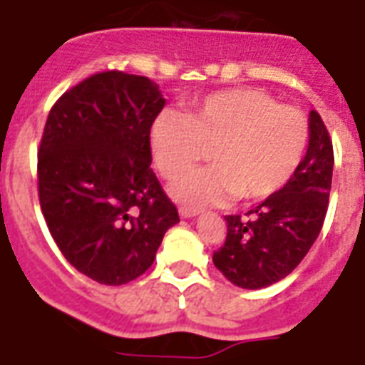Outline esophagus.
I'll use <instances>...</instances> for the list:
<instances>
[{
	"instance_id": "esophagus-1",
	"label": "esophagus",
	"mask_w": 365,
	"mask_h": 365,
	"mask_svg": "<svg viewBox=\"0 0 365 365\" xmlns=\"http://www.w3.org/2000/svg\"><path fill=\"white\" fill-rule=\"evenodd\" d=\"M199 215V210L197 209H190V207H180V217L182 218H191L197 217Z\"/></svg>"
}]
</instances>
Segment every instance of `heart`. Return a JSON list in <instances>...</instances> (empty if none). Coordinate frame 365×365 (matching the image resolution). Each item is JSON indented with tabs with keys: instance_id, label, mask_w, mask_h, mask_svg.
Here are the masks:
<instances>
[{
	"instance_id": "obj_1",
	"label": "heart",
	"mask_w": 365,
	"mask_h": 365,
	"mask_svg": "<svg viewBox=\"0 0 365 365\" xmlns=\"http://www.w3.org/2000/svg\"><path fill=\"white\" fill-rule=\"evenodd\" d=\"M309 145V123L299 110L257 88H226L197 100L185 112H164L150 129L155 164L175 180L209 150L210 168L174 183L178 201L191 207L236 197L257 203L288 185Z\"/></svg>"
}]
</instances>
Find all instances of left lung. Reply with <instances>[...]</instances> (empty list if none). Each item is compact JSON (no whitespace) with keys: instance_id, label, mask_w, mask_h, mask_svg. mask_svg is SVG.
Returning a JSON list of instances; mask_svg holds the SVG:
<instances>
[{"instance_id":"left-lung-1","label":"left lung","mask_w":365,"mask_h":365,"mask_svg":"<svg viewBox=\"0 0 365 365\" xmlns=\"http://www.w3.org/2000/svg\"><path fill=\"white\" fill-rule=\"evenodd\" d=\"M333 164V141L312 110L307 153L288 185L245 212L247 218L224 217L226 240L212 263L232 284L267 288L299 265L325 222Z\"/></svg>"}]
</instances>
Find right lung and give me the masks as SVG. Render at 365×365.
Returning <instances> with one entry per match:
<instances>
[{"mask_svg": "<svg viewBox=\"0 0 365 365\" xmlns=\"http://www.w3.org/2000/svg\"><path fill=\"white\" fill-rule=\"evenodd\" d=\"M164 104L147 77L104 71L61 94L46 120L40 209L63 257L100 284L141 277L180 222L150 168V128Z\"/></svg>", "mask_w": 365, "mask_h": 365, "instance_id": "1", "label": "right lung"}]
</instances>
